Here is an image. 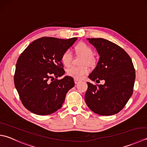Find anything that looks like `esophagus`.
Returning a JSON list of instances; mask_svg holds the SVG:
<instances>
[{"label":"esophagus","mask_w":147,"mask_h":147,"mask_svg":"<svg viewBox=\"0 0 147 147\" xmlns=\"http://www.w3.org/2000/svg\"><path fill=\"white\" fill-rule=\"evenodd\" d=\"M80 82L79 80H77V79H74V83H75V84H77L78 83Z\"/></svg>","instance_id":"esophagus-1"}]
</instances>
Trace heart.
Returning <instances> with one entry per match:
<instances>
[{
	"instance_id": "obj_1",
	"label": "heart",
	"mask_w": 147,
	"mask_h": 147,
	"mask_svg": "<svg viewBox=\"0 0 147 147\" xmlns=\"http://www.w3.org/2000/svg\"><path fill=\"white\" fill-rule=\"evenodd\" d=\"M75 51L84 57L82 64H87L89 65H93L95 64V59L93 57L94 50L90 46L85 42H80L75 48ZM72 53L70 50H67L62 53L61 55V62L65 67H69L71 64ZM89 73V69L87 65H82L80 67L71 66L67 69V74L68 76L73 77L74 79L80 80Z\"/></svg>"
}]
</instances>
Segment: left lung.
<instances>
[{
	"instance_id": "1",
	"label": "left lung",
	"mask_w": 147,
	"mask_h": 147,
	"mask_svg": "<svg viewBox=\"0 0 147 147\" xmlns=\"http://www.w3.org/2000/svg\"><path fill=\"white\" fill-rule=\"evenodd\" d=\"M87 39L100 57L89 79L97 83L105 80V83L96 86L87 82L85 102L97 114L115 115L122 110L133 94L136 77L133 62L129 55L113 42L102 38Z\"/></svg>"
}]
</instances>
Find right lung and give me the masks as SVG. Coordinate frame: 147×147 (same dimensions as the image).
<instances>
[{"label":"right lung","instance_id":"obj_1","mask_svg":"<svg viewBox=\"0 0 147 147\" xmlns=\"http://www.w3.org/2000/svg\"><path fill=\"white\" fill-rule=\"evenodd\" d=\"M77 40L44 37L28 46L17 60L14 85L28 111L47 115L62 107L66 94L74 86L72 77L64 75L61 55Z\"/></svg>","mask_w":147,"mask_h":147}]
</instances>
